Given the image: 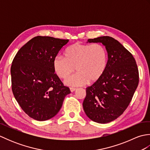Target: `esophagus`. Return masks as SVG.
Returning <instances> with one entry per match:
<instances>
[{"label": "esophagus", "mask_w": 150, "mask_h": 150, "mask_svg": "<svg viewBox=\"0 0 150 150\" xmlns=\"http://www.w3.org/2000/svg\"><path fill=\"white\" fill-rule=\"evenodd\" d=\"M76 90H77V88H70V91H71V92L75 91Z\"/></svg>", "instance_id": "34e87169"}]
</instances>
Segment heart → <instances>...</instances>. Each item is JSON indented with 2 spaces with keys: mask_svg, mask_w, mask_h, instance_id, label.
Segmentation results:
<instances>
[{
  "mask_svg": "<svg viewBox=\"0 0 150 150\" xmlns=\"http://www.w3.org/2000/svg\"><path fill=\"white\" fill-rule=\"evenodd\" d=\"M107 62V52L103 45L77 42L66 50L64 57L57 56L53 67L56 75L62 79H68L76 69L77 73L65 82L71 86H79L98 80L106 69Z\"/></svg>",
  "mask_w": 150,
  "mask_h": 150,
  "instance_id": "obj_1",
  "label": "heart"
}]
</instances>
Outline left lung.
<instances>
[{
    "label": "left lung",
    "instance_id": "1",
    "mask_svg": "<svg viewBox=\"0 0 150 150\" xmlns=\"http://www.w3.org/2000/svg\"><path fill=\"white\" fill-rule=\"evenodd\" d=\"M88 42L103 44L108 60L101 77L86 88L83 108L91 120L108 123L121 115L129 106L139 84L137 65L132 54L112 37H100Z\"/></svg>",
    "mask_w": 150,
    "mask_h": 150
}]
</instances>
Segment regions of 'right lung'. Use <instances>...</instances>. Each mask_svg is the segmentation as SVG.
Returning <instances> with one entry per match:
<instances>
[{
    "mask_svg": "<svg viewBox=\"0 0 150 150\" xmlns=\"http://www.w3.org/2000/svg\"><path fill=\"white\" fill-rule=\"evenodd\" d=\"M68 39L33 37L18 51L11 66V89L16 100L32 119L55 116L70 93L54 71V59Z\"/></svg>",
    "mask_w": 150,
    "mask_h": 150,
    "instance_id": "right-lung-1",
    "label": "right lung"
}]
</instances>
